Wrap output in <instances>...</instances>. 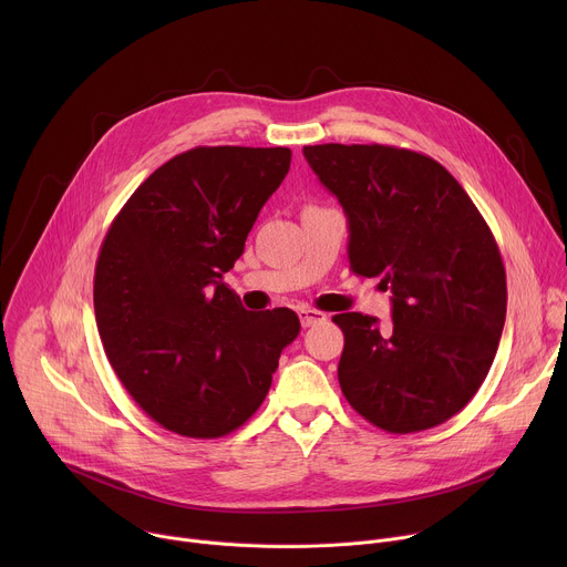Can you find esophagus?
I'll use <instances>...</instances> for the list:
<instances>
[{"label": "esophagus", "instance_id": "1", "mask_svg": "<svg viewBox=\"0 0 567 567\" xmlns=\"http://www.w3.org/2000/svg\"><path fill=\"white\" fill-rule=\"evenodd\" d=\"M298 318H300L302 328H311V326H318V322H326L328 313H322L318 309H300Z\"/></svg>", "mask_w": 567, "mask_h": 567}]
</instances>
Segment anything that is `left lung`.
<instances>
[{
  "label": "left lung",
  "instance_id": "obj_1",
  "mask_svg": "<svg viewBox=\"0 0 567 567\" xmlns=\"http://www.w3.org/2000/svg\"><path fill=\"white\" fill-rule=\"evenodd\" d=\"M307 164L348 215L350 269L381 278L392 326L337 313L339 383L388 433L433 429L487 377L507 313V280L480 210L435 158L392 145H305Z\"/></svg>",
  "mask_w": 567,
  "mask_h": 567
}]
</instances>
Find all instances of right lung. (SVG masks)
I'll return each instance as SVG.
<instances>
[{"label":"right lung","mask_w":567,"mask_h":567,"mask_svg":"<svg viewBox=\"0 0 567 567\" xmlns=\"http://www.w3.org/2000/svg\"><path fill=\"white\" fill-rule=\"evenodd\" d=\"M289 164V147L182 152L103 239L94 309L105 354L145 415L177 435L210 440L245 424L300 332L291 309L247 311L224 282Z\"/></svg>","instance_id":"right-lung-1"}]
</instances>
